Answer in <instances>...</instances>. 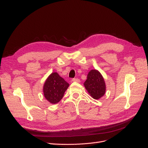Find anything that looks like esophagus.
I'll return each mask as SVG.
<instances>
[{
	"mask_svg": "<svg viewBox=\"0 0 148 148\" xmlns=\"http://www.w3.org/2000/svg\"><path fill=\"white\" fill-rule=\"evenodd\" d=\"M71 81L74 82H78V83H79L80 82V80L78 78H73L72 79H71Z\"/></svg>",
	"mask_w": 148,
	"mask_h": 148,
	"instance_id": "1",
	"label": "esophagus"
}]
</instances>
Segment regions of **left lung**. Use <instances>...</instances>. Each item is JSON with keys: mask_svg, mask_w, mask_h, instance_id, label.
Wrapping results in <instances>:
<instances>
[{"mask_svg": "<svg viewBox=\"0 0 148 148\" xmlns=\"http://www.w3.org/2000/svg\"><path fill=\"white\" fill-rule=\"evenodd\" d=\"M84 85L89 94L95 99H99L106 92L104 79L96 70H92L89 71Z\"/></svg>", "mask_w": 148, "mask_h": 148, "instance_id": "8db88e82", "label": "left lung"}]
</instances>
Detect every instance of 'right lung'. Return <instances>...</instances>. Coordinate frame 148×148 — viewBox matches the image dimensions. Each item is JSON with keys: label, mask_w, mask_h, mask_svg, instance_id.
<instances>
[{"label": "right lung", "mask_w": 148, "mask_h": 148, "mask_svg": "<svg viewBox=\"0 0 148 148\" xmlns=\"http://www.w3.org/2000/svg\"><path fill=\"white\" fill-rule=\"evenodd\" d=\"M69 84L57 73H52L44 85L43 92L46 99L52 104L59 102L64 96Z\"/></svg>", "instance_id": "right-lung-1"}]
</instances>
